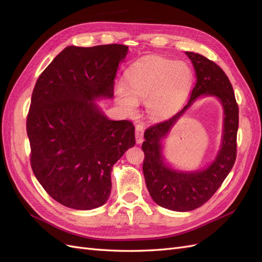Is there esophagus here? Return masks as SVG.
I'll list each match as a JSON object with an SVG mask.
<instances>
[{
    "mask_svg": "<svg viewBox=\"0 0 262 262\" xmlns=\"http://www.w3.org/2000/svg\"><path fill=\"white\" fill-rule=\"evenodd\" d=\"M144 125L143 123H136V140H137V143H142V142L144 141Z\"/></svg>",
    "mask_w": 262,
    "mask_h": 262,
    "instance_id": "esophagus-1",
    "label": "esophagus"
}]
</instances>
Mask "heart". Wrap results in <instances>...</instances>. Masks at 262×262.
<instances>
[{
    "label": "heart",
    "instance_id": "b5f03b06",
    "mask_svg": "<svg viewBox=\"0 0 262 262\" xmlns=\"http://www.w3.org/2000/svg\"><path fill=\"white\" fill-rule=\"evenodd\" d=\"M192 77V71L186 62L168 59L144 61L126 73L128 89L121 83L117 85V99L130 114L136 113L138 101H143L150 116L163 118L185 99Z\"/></svg>",
    "mask_w": 262,
    "mask_h": 262
}]
</instances>
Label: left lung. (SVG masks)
Returning a JSON list of instances; mask_svg holds the SVG:
<instances>
[{
	"mask_svg": "<svg viewBox=\"0 0 262 262\" xmlns=\"http://www.w3.org/2000/svg\"><path fill=\"white\" fill-rule=\"evenodd\" d=\"M195 71L196 82L188 104L168 120L150 125L144 132L142 144L144 152L143 173L148 192L160 207L187 212L200 208L216 190L233 168L236 160L238 105L227 75L216 63L194 52H186ZM201 94L217 97L225 109V130L222 145L217 157L207 169L184 173L168 168L163 163L160 141L171 126Z\"/></svg>",
	"mask_w": 262,
	"mask_h": 262,
	"instance_id": "left-lung-1",
	"label": "left lung"
}]
</instances>
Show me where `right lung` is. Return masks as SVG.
<instances>
[{
    "instance_id": "right-lung-1",
    "label": "right lung",
    "mask_w": 262,
    "mask_h": 262,
    "mask_svg": "<svg viewBox=\"0 0 262 262\" xmlns=\"http://www.w3.org/2000/svg\"><path fill=\"white\" fill-rule=\"evenodd\" d=\"M124 45L62 50L38 77L27 115L30 165L52 199L75 210L108 200L110 171L136 144L131 121H114L94 100L114 96Z\"/></svg>"
}]
</instances>
